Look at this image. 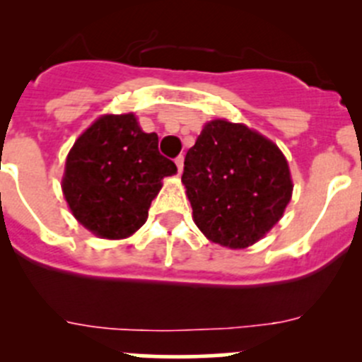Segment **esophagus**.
<instances>
[{
	"instance_id": "1",
	"label": "esophagus",
	"mask_w": 362,
	"mask_h": 362,
	"mask_svg": "<svg viewBox=\"0 0 362 362\" xmlns=\"http://www.w3.org/2000/svg\"><path fill=\"white\" fill-rule=\"evenodd\" d=\"M175 164H177L178 168V173H182V170H184V156H178V158L175 159Z\"/></svg>"
}]
</instances>
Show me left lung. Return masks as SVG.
Wrapping results in <instances>:
<instances>
[{
    "label": "left lung",
    "mask_w": 362,
    "mask_h": 362,
    "mask_svg": "<svg viewBox=\"0 0 362 362\" xmlns=\"http://www.w3.org/2000/svg\"><path fill=\"white\" fill-rule=\"evenodd\" d=\"M182 182L196 226L210 242L229 249L259 242L293 196L280 148L243 124L222 119L204 124L185 156Z\"/></svg>",
    "instance_id": "obj_1"
}]
</instances>
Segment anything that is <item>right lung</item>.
I'll return each instance as SVG.
<instances>
[{
  "instance_id": "right-lung-1",
  "label": "right lung",
  "mask_w": 362,
  "mask_h": 362,
  "mask_svg": "<svg viewBox=\"0 0 362 362\" xmlns=\"http://www.w3.org/2000/svg\"><path fill=\"white\" fill-rule=\"evenodd\" d=\"M158 144L133 113L103 115L80 134L66 158L63 192L83 228L119 240L145 224L160 180L177 173Z\"/></svg>"
}]
</instances>
